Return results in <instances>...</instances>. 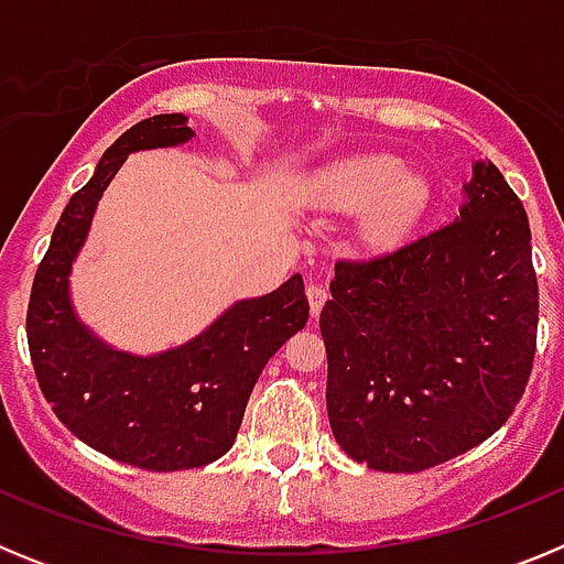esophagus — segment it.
Masks as SVG:
<instances>
[{
	"label": "esophagus",
	"instance_id": "obj_1",
	"mask_svg": "<svg viewBox=\"0 0 564 564\" xmlns=\"http://www.w3.org/2000/svg\"><path fill=\"white\" fill-rule=\"evenodd\" d=\"M327 299H330V293H327L325 285H307V302H311L313 316H318V313H322V307H325Z\"/></svg>",
	"mask_w": 564,
	"mask_h": 564
}]
</instances>
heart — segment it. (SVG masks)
<instances>
[{
  "mask_svg": "<svg viewBox=\"0 0 564 564\" xmlns=\"http://www.w3.org/2000/svg\"><path fill=\"white\" fill-rule=\"evenodd\" d=\"M322 206L338 212L367 208L361 234L370 242L387 246L410 231L432 200V186L421 172L403 169L395 154H356L327 169L316 181Z\"/></svg>",
  "mask_w": 564,
  "mask_h": 564,
  "instance_id": "1",
  "label": "heart"
}]
</instances>
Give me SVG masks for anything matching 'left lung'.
<instances>
[{
    "label": "left lung",
    "mask_w": 564,
    "mask_h": 564,
    "mask_svg": "<svg viewBox=\"0 0 564 564\" xmlns=\"http://www.w3.org/2000/svg\"><path fill=\"white\" fill-rule=\"evenodd\" d=\"M318 316L327 415L352 460L423 471L495 435L534 367L531 228L495 163L460 217L370 259H338Z\"/></svg>",
    "instance_id": "8db88e82"
}]
</instances>
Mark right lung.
Instances as JSON below:
<instances>
[{
	"label": "right lung",
	"instance_id": "obj_1",
	"mask_svg": "<svg viewBox=\"0 0 564 564\" xmlns=\"http://www.w3.org/2000/svg\"><path fill=\"white\" fill-rule=\"evenodd\" d=\"M192 134L186 115H154L104 152L96 174L64 208L28 305L30 361L58 421L101 455L147 471L197 468L226 455L262 367L311 316L296 273L268 296L228 307L177 350L152 358L112 350L76 318L69 265L104 188L129 152L177 147Z\"/></svg>",
	"mask_w": 564,
	"mask_h": 564
}]
</instances>
